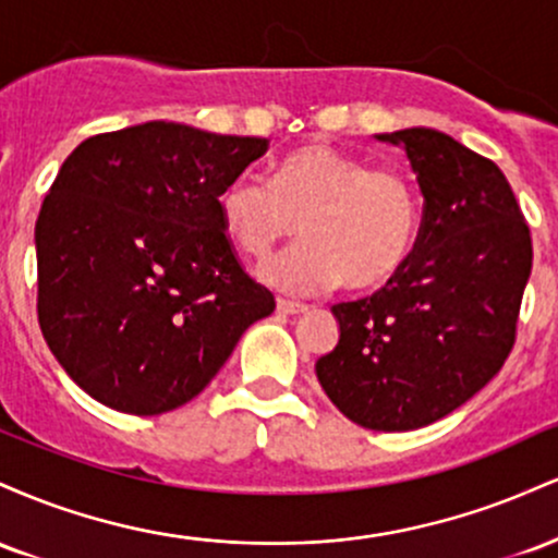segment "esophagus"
<instances>
[{"mask_svg": "<svg viewBox=\"0 0 558 558\" xmlns=\"http://www.w3.org/2000/svg\"><path fill=\"white\" fill-rule=\"evenodd\" d=\"M306 310H310V306L299 304V301L278 299V312H280V315H301V312H306Z\"/></svg>", "mask_w": 558, "mask_h": 558, "instance_id": "obj_1", "label": "esophagus"}]
</instances>
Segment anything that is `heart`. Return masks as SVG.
<instances>
[{
  "instance_id": "heart-1",
  "label": "heart",
  "mask_w": 558,
  "mask_h": 558,
  "mask_svg": "<svg viewBox=\"0 0 558 558\" xmlns=\"http://www.w3.org/2000/svg\"><path fill=\"white\" fill-rule=\"evenodd\" d=\"M228 239L254 262H267L299 233L301 246L267 270L288 293H315L343 283L375 291L412 259L422 228V194L393 165L312 144L272 165L270 181L243 170L217 196Z\"/></svg>"
}]
</instances>
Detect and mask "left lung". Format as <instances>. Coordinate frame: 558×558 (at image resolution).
<instances>
[{
  "mask_svg": "<svg viewBox=\"0 0 558 558\" xmlns=\"http://www.w3.org/2000/svg\"><path fill=\"white\" fill-rule=\"evenodd\" d=\"M407 149L425 196L412 259L373 296L332 306L341 338L319 386L356 425L417 430L470 401L509 360L533 239L504 172L433 128Z\"/></svg>",
  "mask_w": 558,
  "mask_h": 558,
  "instance_id": "1",
  "label": "left lung"
}]
</instances>
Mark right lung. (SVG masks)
<instances>
[{"instance_id": "1", "label": "right lung", "mask_w": 558, "mask_h": 558, "mask_svg": "<svg viewBox=\"0 0 558 558\" xmlns=\"http://www.w3.org/2000/svg\"><path fill=\"white\" fill-rule=\"evenodd\" d=\"M265 151L267 138L155 120L81 141L62 162L36 220V312L92 399L136 417L172 412L272 315L217 209Z\"/></svg>"}]
</instances>
